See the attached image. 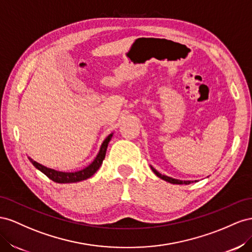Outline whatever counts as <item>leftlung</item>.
Segmentation results:
<instances>
[{"label": "left lung", "mask_w": 252, "mask_h": 252, "mask_svg": "<svg viewBox=\"0 0 252 252\" xmlns=\"http://www.w3.org/2000/svg\"><path fill=\"white\" fill-rule=\"evenodd\" d=\"M150 167H151V169H152V171L155 173V175H157L159 178L163 179V181H166V182H168V183H170V184H175V185H189V184L193 183V181H181V179H176V178H172V177L167 176V175H162V174H160L159 172H158L157 170H155L152 166H150ZM195 182H196V181H195Z\"/></svg>", "instance_id": "left-lung-1"}]
</instances>
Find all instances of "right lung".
Instances as JSON below:
<instances>
[{
    "mask_svg": "<svg viewBox=\"0 0 252 252\" xmlns=\"http://www.w3.org/2000/svg\"><path fill=\"white\" fill-rule=\"evenodd\" d=\"M113 134L111 133L107 137L103 140L101 147H100L99 152L97 154V156L95 157V159L92 161V163H90L88 167H85L82 170H79L76 172H62V171H57L55 169H50L47 168L43 164L34 161L32 158L28 157V159L31 160V162L33 164V166L37 168L39 171H41L43 174H45L48 178L52 179L55 183H59V184H69V183H78L84 181V179H88L91 176L94 175L96 172L98 171V169L100 168V166L102 164V161L105 157V153H106V149L107 146H109V142L111 141Z\"/></svg>",
    "mask_w": 252,
    "mask_h": 252,
    "instance_id": "1",
    "label": "right lung"
}]
</instances>
